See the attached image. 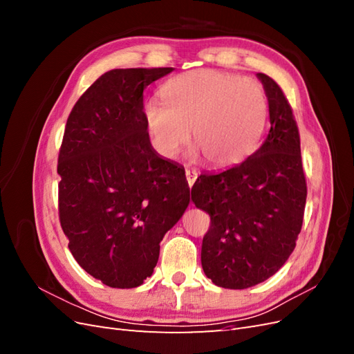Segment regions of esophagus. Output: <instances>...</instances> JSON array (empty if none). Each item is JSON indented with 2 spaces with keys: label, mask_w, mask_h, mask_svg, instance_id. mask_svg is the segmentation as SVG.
I'll return each instance as SVG.
<instances>
[{
  "label": "esophagus",
  "mask_w": 354,
  "mask_h": 354,
  "mask_svg": "<svg viewBox=\"0 0 354 354\" xmlns=\"http://www.w3.org/2000/svg\"><path fill=\"white\" fill-rule=\"evenodd\" d=\"M198 178V173L196 171H192V169H186V180H187V185L192 187L194 186V183Z\"/></svg>",
  "instance_id": "esophagus-1"
}]
</instances>
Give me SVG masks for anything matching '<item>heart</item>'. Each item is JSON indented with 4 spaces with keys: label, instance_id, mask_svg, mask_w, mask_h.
Returning <instances> with one entry per match:
<instances>
[{
    "label": "heart",
    "instance_id": "1",
    "mask_svg": "<svg viewBox=\"0 0 354 354\" xmlns=\"http://www.w3.org/2000/svg\"><path fill=\"white\" fill-rule=\"evenodd\" d=\"M164 102L143 104V120L155 151L165 159L190 140L214 168L241 164L257 147L269 100L263 85L248 77L216 69H196L164 84Z\"/></svg>",
    "mask_w": 354,
    "mask_h": 354
}]
</instances>
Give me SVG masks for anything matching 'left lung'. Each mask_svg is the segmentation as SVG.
Wrapping results in <instances>:
<instances>
[{"instance_id":"left-lung-1","label":"left lung","mask_w":354,"mask_h":354,"mask_svg":"<svg viewBox=\"0 0 354 354\" xmlns=\"http://www.w3.org/2000/svg\"><path fill=\"white\" fill-rule=\"evenodd\" d=\"M269 100L270 131L243 162L201 174L192 201L209 214L201 263L221 288L245 289L273 276L301 232L307 185L299 133L282 88L257 73Z\"/></svg>"}]
</instances>
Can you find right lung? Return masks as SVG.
I'll return each instance as SVG.
<instances>
[{"instance_id":"1","label":"right lung","mask_w":354,"mask_h":354,"mask_svg":"<svg viewBox=\"0 0 354 354\" xmlns=\"http://www.w3.org/2000/svg\"><path fill=\"white\" fill-rule=\"evenodd\" d=\"M169 72H106L75 103L63 134L62 229L77 263L111 288L152 276L160 241L190 201L185 168L153 151L143 120V90Z\"/></svg>"}]
</instances>
